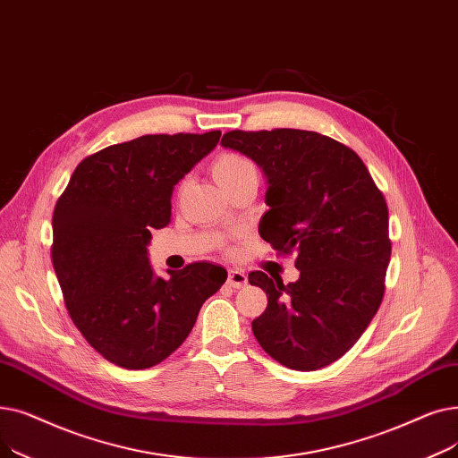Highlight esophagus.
I'll return each instance as SVG.
<instances>
[{"label": "esophagus", "mask_w": 458, "mask_h": 458, "mask_svg": "<svg viewBox=\"0 0 458 458\" xmlns=\"http://www.w3.org/2000/svg\"><path fill=\"white\" fill-rule=\"evenodd\" d=\"M227 281H229V285H231V287H234V289H242V287H246V285H248V276H246V272H244V270H234V268H231V270H229V277H227Z\"/></svg>", "instance_id": "34e87169"}]
</instances>
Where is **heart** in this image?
<instances>
[{"instance_id": "1", "label": "heart", "mask_w": 458, "mask_h": 458, "mask_svg": "<svg viewBox=\"0 0 458 458\" xmlns=\"http://www.w3.org/2000/svg\"><path fill=\"white\" fill-rule=\"evenodd\" d=\"M210 171L214 181L225 191L250 181L259 182L257 164L246 155H241V152L225 150L222 155H217L210 165Z\"/></svg>"}]
</instances>
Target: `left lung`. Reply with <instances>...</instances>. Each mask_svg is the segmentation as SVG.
Segmentation results:
<instances>
[{
    "mask_svg": "<svg viewBox=\"0 0 458 458\" xmlns=\"http://www.w3.org/2000/svg\"><path fill=\"white\" fill-rule=\"evenodd\" d=\"M222 145L263 167L268 212L259 234L277 253L296 251L300 277L283 285L255 270L268 296L251 330L265 352L296 371L339 360L377 315L391 257L382 191L356 152L310 130H231Z\"/></svg>",
    "mask_w": 458,
    "mask_h": 458,
    "instance_id": "left-lung-1",
    "label": "left lung"
}]
</instances>
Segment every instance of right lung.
<instances>
[{
    "label": "right lung",
    "instance_id": "right-lung-1",
    "mask_svg": "<svg viewBox=\"0 0 458 458\" xmlns=\"http://www.w3.org/2000/svg\"><path fill=\"white\" fill-rule=\"evenodd\" d=\"M207 134H148L83 158L54 208L52 263L76 328L98 354L148 369L184 343L203 301L227 272L210 263L158 277L150 231L171 222L175 184L220 141Z\"/></svg>",
    "mask_w": 458,
    "mask_h": 458
}]
</instances>
